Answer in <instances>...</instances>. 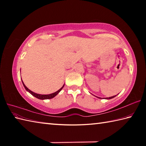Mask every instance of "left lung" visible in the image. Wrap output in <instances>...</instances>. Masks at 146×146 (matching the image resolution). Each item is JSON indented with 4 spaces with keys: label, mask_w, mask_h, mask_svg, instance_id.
<instances>
[{
    "label": "left lung",
    "mask_w": 146,
    "mask_h": 146,
    "mask_svg": "<svg viewBox=\"0 0 146 146\" xmlns=\"http://www.w3.org/2000/svg\"><path fill=\"white\" fill-rule=\"evenodd\" d=\"M116 96V95H115ZM115 96H113V97H109V98H106V99H111V98H113V97H115ZM98 98H99V97H98Z\"/></svg>",
    "instance_id": "left-lung-1"
}]
</instances>
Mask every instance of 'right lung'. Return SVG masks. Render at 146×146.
I'll return each instance as SVG.
<instances>
[{"label":"right lung","instance_id":"right-lung-1","mask_svg":"<svg viewBox=\"0 0 146 146\" xmlns=\"http://www.w3.org/2000/svg\"><path fill=\"white\" fill-rule=\"evenodd\" d=\"M23 85H24V88H26V90L27 91V92H29L31 94V95H33V96H35V97H36V98H39V99H41V100H44V99H50V98H53V97H54L59 92H60L61 90V89L63 88V86H64V85L62 86V87L59 90H58L57 92H54V93H53V94H49V95H40V94H36V93H34L33 92H32V91H31L30 90H29L28 88H27L26 86V85L24 84V83H23Z\"/></svg>","mask_w":146,"mask_h":146}]
</instances>
